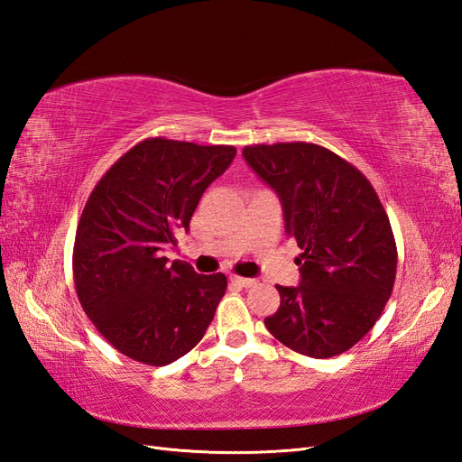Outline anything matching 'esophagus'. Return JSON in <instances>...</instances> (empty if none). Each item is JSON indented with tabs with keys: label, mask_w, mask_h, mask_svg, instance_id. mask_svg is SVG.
<instances>
[{
	"label": "esophagus",
	"mask_w": 462,
	"mask_h": 462,
	"mask_svg": "<svg viewBox=\"0 0 462 462\" xmlns=\"http://www.w3.org/2000/svg\"><path fill=\"white\" fill-rule=\"evenodd\" d=\"M228 279H230L232 282H238V285H242V287H254V285H257V281H255V279L240 277V275H236V273H230V275H228Z\"/></svg>",
	"instance_id": "esophagus-1"
}]
</instances>
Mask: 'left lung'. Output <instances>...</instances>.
<instances>
[{
  "label": "left lung",
  "mask_w": 462,
  "mask_h": 462,
  "mask_svg": "<svg viewBox=\"0 0 462 462\" xmlns=\"http://www.w3.org/2000/svg\"><path fill=\"white\" fill-rule=\"evenodd\" d=\"M242 153L275 189L302 250L300 285H277L281 306L265 326L306 357H336L366 336L393 294L398 252L386 210L371 181L324 146L279 142Z\"/></svg>",
  "instance_id": "left-lung-1"
}]
</instances>
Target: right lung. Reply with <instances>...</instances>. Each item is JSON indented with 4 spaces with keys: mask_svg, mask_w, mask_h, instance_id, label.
<instances>
[{
    "mask_svg": "<svg viewBox=\"0 0 462 462\" xmlns=\"http://www.w3.org/2000/svg\"><path fill=\"white\" fill-rule=\"evenodd\" d=\"M234 146L146 138L93 189L74 242V285L99 334L126 357L163 366L203 339L226 275L168 263L207 187L226 171Z\"/></svg>",
    "mask_w": 462,
    "mask_h": 462,
    "instance_id": "add662e5",
    "label": "right lung"
}]
</instances>
